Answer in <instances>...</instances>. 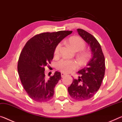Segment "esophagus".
Returning a JSON list of instances; mask_svg holds the SVG:
<instances>
[{"mask_svg":"<svg viewBox=\"0 0 122 122\" xmlns=\"http://www.w3.org/2000/svg\"><path fill=\"white\" fill-rule=\"evenodd\" d=\"M61 77H62V78H63V77L65 75H66V74H65V73H61Z\"/></svg>","mask_w":122,"mask_h":122,"instance_id":"1","label":"esophagus"}]
</instances>
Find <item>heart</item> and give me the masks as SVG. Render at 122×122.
<instances>
[{"label":"heart","mask_w":122,"mask_h":122,"mask_svg":"<svg viewBox=\"0 0 122 122\" xmlns=\"http://www.w3.org/2000/svg\"><path fill=\"white\" fill-rule=\"evenodd\" d=\"M67 42L69 45L76 51H80L79 54V57L81 61L83 62H86L90 58V55L88 52L82 51L86 47L85 42L81 38L77 36L71 37L67 40ZM62 47V43H59L57 44L54 51V55L57 56L59 55L60 51ZM79 65L78 63L71 60L62 59L57 62L56 64V68L62 72L68 73L78 69Z\"/></svg>","instance_id":"b5f03b06"}]
</instances>
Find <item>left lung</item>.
Listing matches in <instances>:
<instances>
[{
    "label": "left lung",
    "instance_id": "1",
    "mask_svg": "<svg viewBox=\"0 0 122 122\" xmlns=\"http://www.w3.org/2000/svg\"><path fill=\"white\" fill-rule=\"evenodd\" d=\"M78 32L90 46L92 56L86 67L78 71V79H74L68 87L69 95L79 101L88 100L94 96L102 85L105 75V57L100 44L91 34L81 29Z\"/></svg>",
    "mask_w": 122,
    "mask_h": 122
}]
</instances>
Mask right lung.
<instances>
[{
    "instance_id": "add662e5",
    "label": "right lung",
    "mask_w": 122,
    "mask_h": 122,
    "mask_svg": "<svg viewBox=\"0 0 122 122\" xmlns=\"http://www.w3.org/2000/svg\"><path fill=\"white\" fill-rule=\"evenodd\" d=\"M71 32L59 31L36 35L23 48L17 69L23 88L31 99L42 103L53 97L54 88L61 78V73L56 71L47 79L44 67L51 63L57 44Z\"/></svg>"
}]
</instances>
